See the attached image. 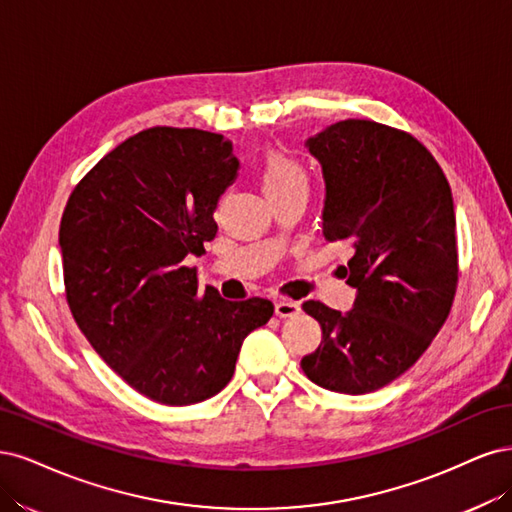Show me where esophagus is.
<instances>
[{
    "label": "esophagus",
    "mask_w": 512,
    "mask_h": 512,
    "mask_svg": "<svg viewBox=\"0 0 512 512\" xmlns=\"http://www.w3.org/2000/svg\"><path fill=\"white\" fill-rule=\"evenodd\" d=\"M274 312H276V317H280V319L295 317V315H300V304L291 302V300H278L274 304Z\"/></svg>",
    "instance_id": "obj_1"
}]
</instances>
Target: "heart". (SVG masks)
Here are the masks:
<instances>
[{"label": "heart", "mask_w": 512, "mask_h": 512, "mask_svg": "<svg viewBox=\"0 0 512 512\" xmlns=\"http://www.w3.org/2000/svg\"><path fill=\"white\" fill-rule=\"evenodd\" d=\"M306 183V172L291 155L283 151H268L261 161V189L276 193L293 185Z\"/></svg>", "instance_id": "b5f03b06"}]
</instances>
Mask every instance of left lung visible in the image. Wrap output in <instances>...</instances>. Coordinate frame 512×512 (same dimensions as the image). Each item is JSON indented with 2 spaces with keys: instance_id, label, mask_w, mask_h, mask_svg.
Masks as SVG:
<instances>
[{
  "instance_id": "left-lung-1",
  "label": "left lung",
  "mask_w": 512,
  "mask_h": 512,
  "mask_svg": "<svg viewBox=\"0 0 512 512\" xmlns=\"http://www.w3.org/2000/svg\"><path fill=\"white\" fill-rule=\"evenodd\" d=\"M325 183L323 236L351 246L342 268L355 302L302 304L321 344L302 359L312 383L361 395L389 385L425 353L457 287L451 187L427 148L374 121H338L306 140Z\"/></svg>"
}]
</instances>
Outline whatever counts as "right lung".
<instances>
[{
  "label": "right lung",
  "instance_id": "add662e5",
  "mask_svg": "<svg viewBox=\"0 0 512 512\" xmlns=\"http://www.w3.org/2000/svg\"><path fill=\"white\" fill-rule=\"evenodd\" d=\"M221 134L151 127L80 180L63 210L65 298L95 353L166 406L217 395L270 300H223L187 268L217 236L212 212L240 161Z\"/></svg>",
  "mask_w": 512,
  "mask_h": 512
}]
</instances>
